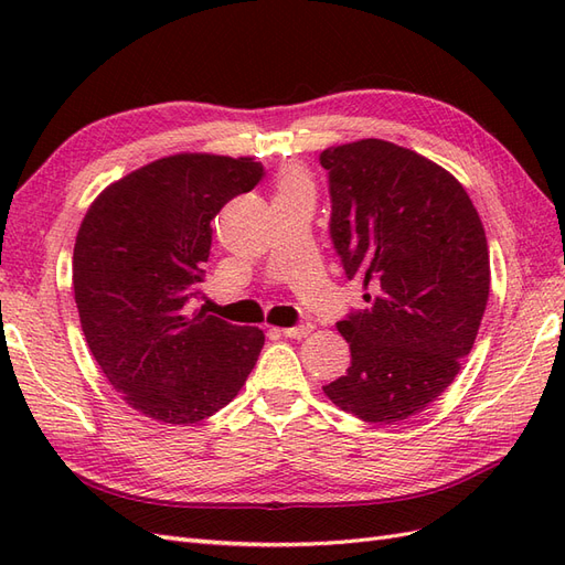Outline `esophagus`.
I'll list each match as a JSON object with an SVG mask.
<instances>
[{"label":"esophagus","mask_w":565,"mask_h":565,"mask_svg":"<svg viewBox=\"0 0 565 565\" xmlns=\"http://www.w3.org/2000/svg\"><path fill=\"white\" fill-rule=\"evenodd\" d=\"M313 332V324L311 322H301V324H295V328H285L282 334L289 337V339H303L309 337Z\"/></svg>","instance_id":"34e87169"}]
</instances>
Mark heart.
I'll return each instance as SVG.
<instances>
[{
    "label": "heart",
    "mask_w": 565,
    "mask_h": 565,
    "mask_svg": "<svg viewBox=\"0 0 565 565\" xmlns=\"http://www.w3.org/2000/svg\"><path fill=\"white\" fill-rule=\"evenodd\" d=\"M278 188L282 193V191H295V188H311V183L303 172H299V169H285L278 181Z\"/></svg>",
    "instance_id": "heart-1"
}]
</instances>
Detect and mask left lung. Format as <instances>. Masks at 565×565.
I'll use <instances>...</instances> for the list:
<instances>
[{
    "mask_svg": "<svg viewBox=\"0 0 565 565\" xmlns=\"http://www.w3.org/2000/svg\"><path fill=\"white\" fill-rule=\"evenodd\" d=\"M320 164L334 249L367 301L337 322L351 367L322 391L363 422H403L452 384L481 328L490 292L481 216L450 172L396 143L332 146Z\"/></svg>",
    "mask_w": 565,
    "mask_h": 565,
    "instance_id": "1",
    "label": "left lung"
}]
</instances>
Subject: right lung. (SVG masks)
<instances>
[{
    "instance_id": "1",
    "label": "right lung",
    "mask_w": 565,
    "mask_h": 565,
    "mask_svg": "<svg viewBox=\"0 0 565 565\" xmlns=\"http://www.w3.org/2000/svg\"><path fill=\"white\" fill-rule=\"evenodd\" d=\"M264 167L252 158L179 152L110 183L77 231L73 287L100 372L136 413L195 424L228 405L264 347L188 301L200 292L212 218L249 193Z\"/></svg>"
}]
</instances>
